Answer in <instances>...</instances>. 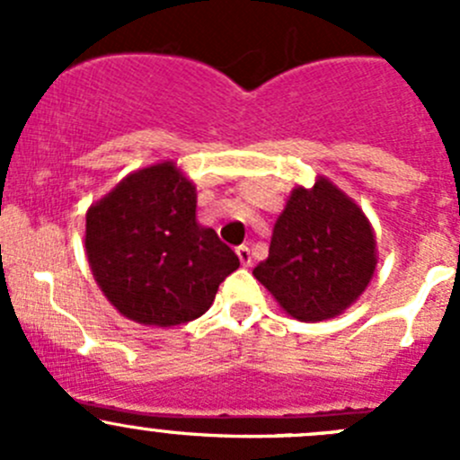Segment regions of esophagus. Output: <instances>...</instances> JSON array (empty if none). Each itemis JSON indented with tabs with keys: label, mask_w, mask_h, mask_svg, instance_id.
Wrapping results in <instances>:
<instances>
[{
	"label": "esophagus",
	"mask_w": 460,
	"mask_h": 460,
	"mask_svg": "<svg viewBox=\"0 0 460 460\" xmlns=\"http://www.w3.org/2000/svg\"><path fill=\"white\" fill-rule=\"evenodd\" d=\"M235 253H238L240 262H243L244 267H249V264H252V249H249L247 244H243V247L235 249Z\"/></svg>",
	"instance_id": "obj_1"
}]
</instances>
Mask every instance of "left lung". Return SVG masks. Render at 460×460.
<instances>
[{
  "mask_svg": "<svg viewBox=\"0 0 460 460\" xmlns=\"http://www.w3.org/2000/svg\"><path fill=\"white\" fill-rule=\"evenodd\" d=\"M376 240L367 217L320 178L294 189L273 226L269 258L253 269L289 316L318 323L345 312L369 285Z\"/></svg>",
  "mask_w": 460,
  "mask_h": 460,
  "instance_id": "1",
  "label": "left lung"
}]
</instances>
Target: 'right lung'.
<instances>
[{"mask_svg":"<svg viewBox=\"0 0 460 460\" xmlns=\"http://www.w3.org/2000/svg\"><path fill=\"white\" fill-rule=\"evenodd\" d=\"M86 256L119 314L173 327L200 318L240 260L198 225L196 187L173 162L124 178L86 213Z\"/></svg>","mask_w":460,"mask_h":460,"instance_id":"1","label":"right lung"}]
</instances>
